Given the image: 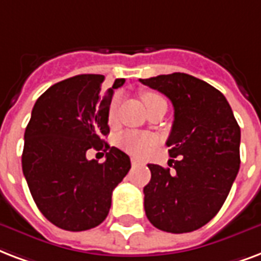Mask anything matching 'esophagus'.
I'll return each instance as SVG.
<instances>
[{"label":"esophagus","mask_w":261,"mask_h":261,"mask_svg":"<svg viewBox=\"0 0 261 261\" xmlns=\"http://www.w3.org/2000/svg\"><path fill=\"white\" fill-rule=\"evenodd\" d=\"M131 164H133V166H142L144 162H142V160H139V159H137V157H131Z\"/></svg>","instance_id":"34e87169"}]
</instances>
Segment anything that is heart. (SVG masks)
I'll return each mask as SVG.
<instances>
[{
	"label": "heart",
	"instance_id": "heart-1",
	"mask_svg": "<svg viewBox=\"0 0 261 261\" xmlns=\"http://www.w3.org/2000/svg\"><path fill=\"white\" fill-rule=\"evenodd\" d=\"M142 101H144L145 107L148 108L150 105L160 102V101H166L162 95L153 93V91H146L142 94ZM117 107H119V97H113L108 108V120L109 123H115L116 120ZM119 146L124 149L126 152L135 154V156H142L145 153L150 150L153 145L156 144V138L150 134H145V133H135V131H127L124 134L119 137Z\"/></svg>",
	"mask_w": 261,
	"mask_h": 261
}]
</instances>
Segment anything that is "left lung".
<instances>
[{"label":"left lung","mask_w":261,"mask_h":261,"mask_svg":"<svg viewBox=\"0 0 261 261\" xmlns=\"http://www.w3.org/2000/svg\"><path fill=\"white\" fill-rule=\"evenodd\" d=\"M139 82L167 95L174 105L167 141L172 171L148 164L152 178L144 188L145 214L163 231H194L227 198L241 163V130L226 97L201 79L174 72Z\"/></svg>","instance_id":"8db88e82"}]
</instances>
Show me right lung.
<instances>
[{
	"mask_svg": "<svg viewBox=\"0 0 261 261\" xmlns=\"http://www.w3.org/2000/svg\"><path fill=\"white\" fill-rule=\"evenodd\" d=\"M104 75H76L56 83L34 105L25 127L23 174L38 210L57 227L83 231L108 216L112 192L130 171V157L111 148L108 108L116 79L101 90ZM89 148L104 150L106 162L87 161Z\"/></svg>",
	"mask_w": 261,
	"mask_h": 261,
	"instance_id": "right-lung-1",
	"label": "right lung"
}]
</instances>
